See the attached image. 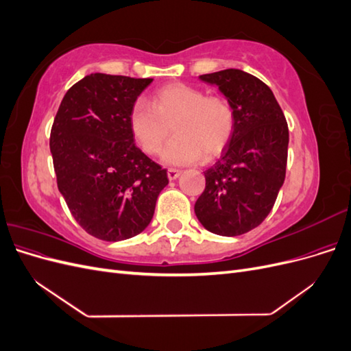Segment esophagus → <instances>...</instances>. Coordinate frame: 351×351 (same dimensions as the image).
<instances>
[{"label":"esophagus","mask_w":351,"mask_h":351,"mask_svg":"<svg viewBox=\"0 0 351 351\" xmlns=\"http://www.w3.org/2000/svg\"><path fill=\"white\" fill-rule=\"evenodd\" d=\"M180 174H182V171H180V169H176V168H169L168 171H167V176H168V178H169V180H176V178H178V177H180Z\"/></svg>","instance_id":"1"}]
</instances>
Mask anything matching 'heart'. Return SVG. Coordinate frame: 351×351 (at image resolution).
<instances>
[{
	"label": "heart",
	"instance_id": "b5f03b06",
	"mask_svg": "<svg viewBox=\"0 0 351 351\" xmlns=\"http://www.w3.org/2000/svg\"><path fill=\"white\" fill-rule=\"evenodd\" d=\"M173 125L174 137L162 152L168 165L193 164L205 155L218 156L236 129V112L228 99L186 83H169L154 92L151 104L136 101L129 111V129L146 154H158Z\"/></svg>",
	"mask_w": 351,
	"mask_h": 351
}]
</instances>
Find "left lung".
<instances>
[{
    "instance_id": "1",
    "label": "left lung",
    "mask_w": 351,
    "mask_h": 351,
    "mask_svg": "<svg viewBox=\"0 0 351 351\" xmlns=\"http://www.w3.org/2000/svg\"><path fill=\"white\" fill-rule=\"evenodd\" d=\"M215 84L236 112V129L215 165L205 171L206 186L195 214L208 231L234 237L268 217L284 184L289 125L272 90L252 74L227 69L202 74Z\"/></svg>"
}]
</instances>
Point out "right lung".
<instances>
[{
  "label": "right lung",
  "mask_w": 351,
  "mask_h": 351,
  "mask_svg": "<svg viewBox=\"0 0 351 351\" xmlns=\"http://www.w3.org/2000/svg\"><path fill=\"white\" fill-rule=\"evenodd\" d=\"M154 79L92 73L67 90L49 147L60 193L90 236L134 237L149 226L167 169L134 145L129 111Z\"/></svg>",
  "instance_id": "right-lung-1"
}]
</instances>
